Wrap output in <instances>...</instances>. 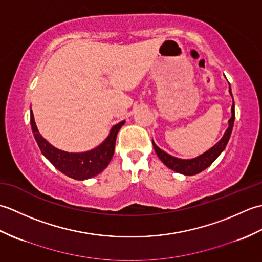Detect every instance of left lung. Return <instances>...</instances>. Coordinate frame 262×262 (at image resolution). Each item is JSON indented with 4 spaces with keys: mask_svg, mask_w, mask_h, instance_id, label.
I'll use <instances>...</instances> for the list:
<instances>
[{
    "mask_svg": "<svg viewBox=\"0 0 262 262\" xmlns=\"http://www.w3.org/2000/svg\"><path fill=\"white\" fill-rule=\"evenodd\" d=\"M230 89V94L232 96V91H231V86ZM233 98V96H232ZM231 113L232 117L229 120V128L225 130L223 137L221 138V141L219 143H216L215 145L209 148L208 151H206L204 154L199 155V157L190 159V160H182V159H178L172 157V155L165 153L162 151L160 147L157 146V144L154 142L153 143V147L155 149V153L159 157V159L162 161V162L170 168L171 170H173L178 173L185 174V176H194L199 173V172L204 171L205 169H207L208 166L214 162V161L219 158V155L224 151V148L227 145V142L230 140L231 133L233 129V124H234V119H235V111H234V101H233L232 108H231Z\"/></svg>",
    "mask_w": 262,
    "mask_h": 262,
    "instance_id": "8db88e82",
    "label": "left lung"
}]
</instances>
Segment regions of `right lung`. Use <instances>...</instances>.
<instances>
[{"label":"right lung","mask_w":262,"mask_h":262,"mask_svg":"<svg viewBox=\"0 0 262 262\" xmlns=\"http://www.w3.org/2000/svg\"><path fill=\"white\" fill-rule=\"evenodd\" d=\"M30 124L38 146L49 162L70 178L75 180H85L99 174L108 166L115 152L117 134L125 124V120L111 128L108 137L98 147L82 153H69L49 144L39 134L32 111H30Z\"/></svg>","instance_id":"add662e5"}]
</instances>
